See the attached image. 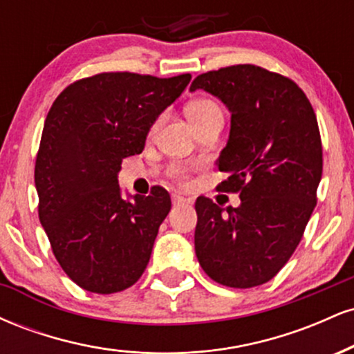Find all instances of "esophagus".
I'll return each mask as SVG.
<instances>
[{
	"label": "esophagus",
	"mask_w": 354,
	"mask_h": 354,
	"mask_svg": "<svg viewBox=\"0 0 354 354\" xmlns=\"http://www.w3.org/2000/svg\"><path fill=\"white\" fill-rule=\"evenodd\" d=\"M186 203H189V200H186L185 196H180V194H173V205L174 206L186 205Z\"/></svg>",
	"instance_id": "34e87169"
}]
</instances>
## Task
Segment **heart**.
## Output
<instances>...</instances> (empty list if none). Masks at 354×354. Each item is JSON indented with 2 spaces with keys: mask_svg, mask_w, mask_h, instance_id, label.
<instances>
[{
  "mask_svg": "<svg viewBox=\"0 0 354 354\" xmlns=\"http://www.w3.org/2000/svg\"><path fill=\"white\" fill-rule=\"evenodd\" d=\"M186 115H188L193 126H198L201 123H206V121L209 120H214V118H223V111L221 108L218 106V103H214L213 100L196 98L188 103V106H186ZM163 120H165V115H160L153 121L151 128H149V133H151V135L158 128H160L161 123H163ZM191 169H193V165L191 163H174L171 168H169V174H171L176 181L186 183L189 180Z\"/></svg>",
  "mask_w": 354,
  "mask_h": 354,
  "instance_id": "heart-1",
  "label": "heart"
}]
</instances>
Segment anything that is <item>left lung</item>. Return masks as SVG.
I'll return each mask as SVG.
<instances>
[{
	"label": "left lung",
	"mask_w": 354,
	"mask_h": 354,
	"mask_svg": "<svg viewBox=\"0 0 354 354\" xmlns=\"http://www.w3.org/2000/svg\"><path fill=\"white\" fill-rule=\"evenodd\" d=\"M189 89H205L230 109V138L218 158L228 180L218 189L241 200L225 213L198 198V261L223 286H259L286 265L316 206L323 173L316 115L295 81L254 64L203 73Z\"/></svg>",
	"instance_id": "obj_1"
}]
</instances>
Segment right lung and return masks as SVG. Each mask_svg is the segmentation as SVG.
<instances>
[{
  "instance_id": "1",
  "label": "right lung",
  "mask_w": 354,
  "mask_h": 354,
  "mask_svg": "<svg viewBox=\"0 0 354 354\" xmlns=\"http://www.w3.org/2000/svg\"><path fill=\"white\" fill-rule=\"evenodd\" d=\"M189 80L100 73L64 88L48 111L35 166L38 214L59 266L83 290L118 293L145 273L171 198L154 186L123 200L118 173Z\"/></svg>"
}]
</instances>
